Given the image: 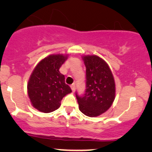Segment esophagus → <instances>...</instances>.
<instances>
[{
    "instance_id": "obj_1",
    "label": "esophagus",
    "mask_w": 152,
    "mask_h": 152,
    "mask_svg": "<svg viewBox=\"0 0 152 152\" xmlns=\"http://www.w3.org/2000/svg\"><path fill=\"white\" fill-rule=\"evenodd\" d=\"M70 87H71L72 91L74 92V91H75V89H76V86H75L74 84H73V85H71V86H70Z\"/></svg>"
}]
</instances>
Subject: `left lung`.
I'll use <instances>...</instances> for the list:
<instances>
[{"label": "left lung", "mask_w": 152, "mask_h": 152, "mask_svg": "<svg viewBox=\"0 0 152 152\" xmlns=\"http://www.w3.org/2000/svg\"><path fill=\"white\" fill-rule=\"evenodd\" d=\"M86 67V89L79 96L76 92L79 110L85 115L96 117L105 113L115 96L114 78L108 65L97 56L83 57Z\"/></svg>", "instance_id": "1"}]
</instances>
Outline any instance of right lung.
<instances>
[{"label":"right lung","instance_id":"1","mask_svg":"<svg viewBox=\"0 0 152 152\" xmlns=\"http://www.w3.org/2000/svg\"><path fill=\"white\" fill-rule=\"evenodd\" d=\"M67 56L50 55L38 63L29 79L28 94L34 108L42 113L57 110L65 95L72 90L59 69Z\"/></svg>","mask_w":152,"mask_h":152}]
</instances>
